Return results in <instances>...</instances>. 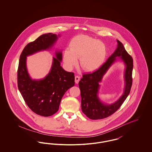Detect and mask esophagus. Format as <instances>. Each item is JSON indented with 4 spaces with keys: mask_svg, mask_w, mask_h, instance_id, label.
<instances>
[{
    "mask_svg": "<svg viewBox=\"0 0 152 152\" xmlns=\"http://www.w3.org/2000/svg\"><path fill=\"white\" fill-rule=\"evenodd\" d=\"M80 79V77L79 76H75V83L76 84H78L79 82Z\"/></svg>",
    "mask_w": 152,
    "mask_h": 152,
    "instance_id": "esophagus-1",
    "label": "esophagus"
}]
</instances>
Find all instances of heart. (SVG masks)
<instances>
[{
	"mask_svg": "<svg viewBox=\"0 0 152 152\" xmlns=\"http://www.w3.org/2000/svg\"><path fill=\"white\" fill-rule=\"evenodd\" d=\"M107 53L106 45L92 37L81 35L75 37L69 44V50H65L63 60L66 68L71 69L77 65L79 58L81 68L87 72L99 68Z\"/></svg>",
	"mask_w": 152,
	"mask_h": 152,
	"instance_id": "obj_1",
	"label": "heart"
}]
</instances>
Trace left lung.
<instances>
[{
	"mask_svg": "<svg viewBox=\"0 0 152 152\" xmlns=\"http://www.w3.org/2000/svg\"><path fill=\"white\" fill-rule=\"evenodd\" d=\"M117 42L116 50L107 60L94 72L83 74L79 83L81 110L90 119H102L112 115L121 107L130 93L132 85L133 58L125 50L122 43L118 40ZM118 60H121L125 66L124 92L117 101L108 104L101 101L98 96L100 83L110 67Z\"/></svg>",
	"mask_w": 152,
	"mask_h": 152,
	"instance_id": "left-lung-1",
	"label": "left lung"
}]
</instances>
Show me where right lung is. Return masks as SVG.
<instances>
[{"mask_svg": "<svg viewBox=\"0 0 152 152\" xmlns=\"http://www.w3.org/2000/svg\"><path fill=\"white\" fill-rule=\"evenodd\" d=\"M60 36L52 33L43 34L28 44L20 56L18 89L28 107L40 116L48 117L58 112L63 96L75 85V76L73 73L66 72L61 66V50H56L50 72L40 79H33L30 76L27 57L41 51L51 50Z\"/></svg>", "mask_w": 152, "mask_h": 152, "instance_id": "obj_1", "label": "right lung"}]
</instances>
